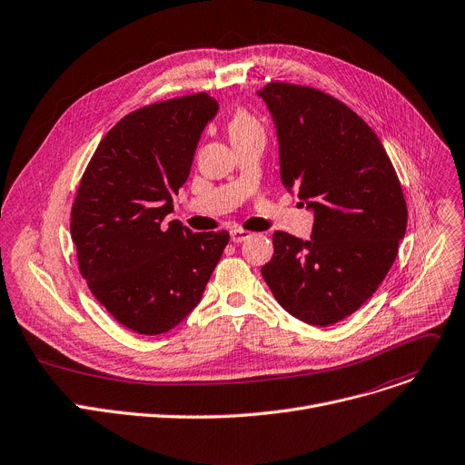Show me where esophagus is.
Segmentation results:
<instances>
[{
  "label": "esophagus",
  "instance_id": "1",
  "mask_svg": "<svg viewBox=\"0 0 465 465\" xmlns=\"http://www.w3.org/2000/svg\"><path fill=\"white\" fill-rule=\"evenodd\" d=\"M230 235H232V241H233V242H242V241L249 239L252 233L246 232V230H232Z\"/></svg>",
  "mask_w": 465,
  "mask_h": 465
}]
</instances>
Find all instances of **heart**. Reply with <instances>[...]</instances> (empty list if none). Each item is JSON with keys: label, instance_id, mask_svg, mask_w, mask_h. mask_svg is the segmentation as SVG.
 <instances>
[{"label": "heart", "instance_id": "b5f03b06", "mask_svg": "<svg viewBox=\"0 0 465 465\" xmlns=\"http://www.w3.org/2000/svg\"><path fill=\"white\" fill-rule=\"evenodd\" d=\"M258 129H260V123L254 119V115H251L242 108L235 110L228 121V133H230L232 140L249 134L252 131H258Z\"/></svg>", "mask_w": 465, "mask_h": 465}]
</instances>
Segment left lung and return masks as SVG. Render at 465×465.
Here are the masks:
<instances>
[{
	"mask_svg": "<svg viewBox=\"0 0 465 465\" xmlns=\"http://www.w3.org/2000/svg\"><path fill=\"white\" fill-rule=\"evenodd\" d=\"M282 184L314 211L312 239L274 232L262 267L274 299L297 320L327 327L353 314L383 282L408 226V205L389 154L344 103L271 82Z\"/></svg>",
	"mask_w": 465,
	"mask_h": 465,
	"instance_id": "8db88e82",
	"label": "left lung"
}]
</instances>
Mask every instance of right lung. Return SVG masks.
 Segmentation results:
<instances>
[{"label": "right lung", "instance_id": "add662e5", "mask_svg": "<svg viewBox=\"0 0 465 465\" xmlns=\"http://www.w3.org/2000/svg\"><path fill=\"white\" fill-rule=\"evenodd\" d=\"M219 103L207 93L153 103L106 133L80 179L71 235L80 274L138 334L168 332L200 302L228 232L166 223Z\"/></svg>", "mask_w": 465, "mask_h": 465}]
</instances>
